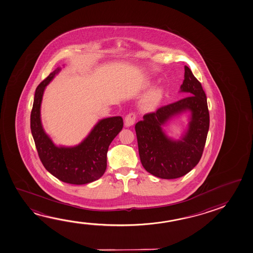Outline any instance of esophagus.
Segmentation results:
<instances>
[{"mask_svg":"<svg viewBox=\"0 0 253 253\" xmlns=\"http://www.w3.org/2000/svg\"><path fill=\"white\" fill-rule=\"evenodd\" d=\"M136 121V115L134 113L128 114V116L125 117V127H130L135 124Z\"/></svg>","mask_w":253,"mask_h":253,"instance_id":"1","label":"esophagus"}]
</instances>
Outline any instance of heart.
Returning <instances> with one entry per match:
<instances>
[{
	"label": "heart",
	"mask_w": 253,
	"mask_h": 253,
	"mask_svg": "<svg viewBox=\"0 0 253 253\" xmlns=\"http://www.w3.org/2000/svg\"><path fill=\"white\" fill-rule=\"evenodd\" d=\"M164 95V91L162 87H156L146 94L141 101V108L145 110H149L157 107L161 103Z\"/></svg>",
	"instance_id": "heart-1"
}]
</instances>
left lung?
Segmentation results:
<instances>
[{
	"instance_id": "left-lung-1",
	"label": "left lung",
	"mask_w": 253,
	"mask_h": 253,
	"mask_svg": "<svg viewBox=\"0 0 253 253\" xmlns=\"http://www.w3.org/2000/svg\"><path fill=\"white\" fill-rule=\"evenodd\" d=\"M180 92L187 97L145 115L135 126L141 163L159 178H179L189 173L200 161L207 141L210 123L207 96L189 67L184 66ZM185 112L189 113L188 128L174 140L163 127Z\"/></svg>"
}]
</instances>
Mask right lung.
I'll return each mask as SVG.
<instances>
[{
    "label": "right lung",
    "instance_id": "add662e5",
    "mask_svg": "<svg viewBox=\"0 0 253 253\" xmlns=\"http://www.w3.org/2000/svg\"><path fill=\"white\" fill-rule=\"evenodd\" d=\"M57 68L36 88L31 113V130L39 157L50 174L62 182L85 184L100 178L107 169L108 146L124 126L121 116L99 121L79 145H54L42 126L41 107L46 85L58 74Z\"/></svg>",
    "mask_w": 253,
    "mask_h": 253
}]
</instances>
